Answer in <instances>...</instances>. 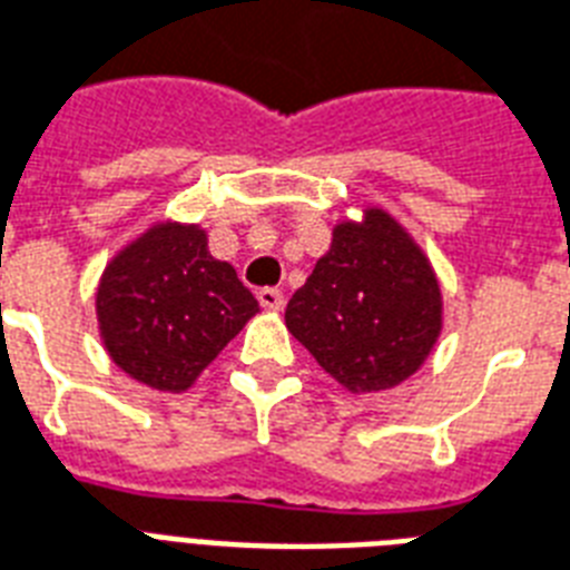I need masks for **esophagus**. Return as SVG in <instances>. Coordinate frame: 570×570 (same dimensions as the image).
Instances as JSON below:
<instances>
[{
    "instance_id": "1",
    "label": "esophagus",
    "mask_w": 570,
    "mask_h": 570,
    "mask_svg": "<svg viewBox=\"0 0 570 570\" xmlns=\"http://www.w3.org/2000/svg\"><path fill=\"white\" fill-rule=\"evenodd\" d=\"M257 298H261V304L266 309H284V293L281 289H275V286H263L261 293H257Z\"/></svg>"
}]
</instances>
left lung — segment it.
<instances>
[{
	"label": "left lung",
	"instance_id": "8db88e82",
	"mask_svg": "<svg viewBox=\"0 0 570 570\" xmlns=\"http://www.w3.org/2000/svg\"><path fill=\"white\" fill-rule=\"evenodd\" d=\"M286 327L354 395L392 390L442 331L436 272L386 210L340 222L331 252L286 304Z\"/></svg>",
	"mask_w": 570,
	"mask_h": 570
}]
</instances>
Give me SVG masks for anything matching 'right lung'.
Segmentation results:
<instances>
[{
    "mask_svg": "<svg viewBox=\"0 0 570 570\" xmlns=\"http://www.w3.org/2000/svg\"><path fill=\"white\" fill-rule=\"evenodd\" d=\"M261 309L198 225L160 222L108 263L96 316L110 360L160 392L193 386Z\"/></svg>",
    "mask_w": 570,
    "mask_h": 570,
    "instance_id": "add662e5",
    "label": "right lung"
}]
</instances>
